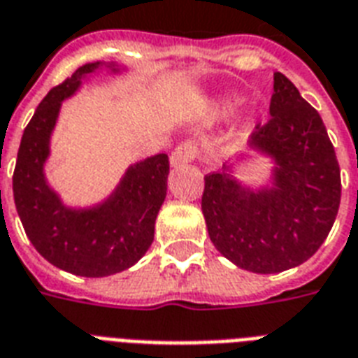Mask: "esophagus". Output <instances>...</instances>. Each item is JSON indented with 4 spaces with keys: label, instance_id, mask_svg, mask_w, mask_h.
Segmentation results:
<instances>
[{
    "label": "esophagus",
    "instance_id": "1",
    "mask_svg": "<svg viewBox=\"0 0 358 358\" xmlns=\"http://www.w3.org/2000/svg\"><path fill=\"white\" fill-rule=\"evenodd\" d=\"M199 154V144L195 141H185L180 146L174 148V152L171 154V165L173 167H180V165H185L197 157Z\"/></svg>",
    "mask_w": 358,
    "mask_h": 358
}]
</instances>
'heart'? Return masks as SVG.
<instances>
[{
  "instance_id": "obj_1",
  "label": "heart",
  "mask_w": 358,
  "mask_h": 358,
  "mask_svg": "<svg viewBox=\"0 0 358 358\" xmlns=\"http://www.w3.org/2000/svg\"><path fill=\"white\" fill-rule=\"evenodd\" d=\"M236 103H238V99H229L227 103H225V106H223V110H225V113H229V110H233Z\"/></svg>"
}]
</instances>
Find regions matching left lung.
Wrapping results in <instances>:
<instances>
[{
  "mask_svg": "<svg viewBox=\"0 0 358 358\" xmlns=\"http://www.w3.org/2000/svg\"><path fill=\"white\" fill-rule=\"evenodd\" d=\"M248 144L274 161L272 184H240L234 165L206 174L204 222L231 263L278 274L308 261L331 233L342 197L340 165L319 113L282 73H274L268 122Z\"/></svg>",
  "mask_w": 358,
  "mask_h": 358,
  "instance_id": "left-lung-1",
  "label": "left lung"
}]
</instances>
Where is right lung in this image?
I'll use <instances>...</instances> for the list:
<instances>
[{
  "instance_id": "add662e5",
  "label": "right lung",
  "mask_w": 358,
  "mask_h": 358,
  "mask_svg": "<svg viewBox=\"0 0 358 358\" xmlns=\"http://www.w3.org/2000/svg\"><path fill=\"white\" fill-rule=\"evenodd\" d=\"M103 65L120 73L116 64H86L46 94L24 129L13 174L16 212L29 242L48 263L84 278L113 276L143 257L167 195V154L131 165L108 199L90 208L65 206L46 182L45 163L62 103Z\"/></svg>"
}]
</instances>
